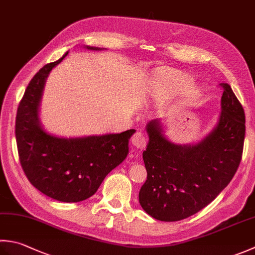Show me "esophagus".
Here are the masks:
<instances>
[{
	"label": "esophagus",
	"mask_w": 255,
	"mask_h": 255,
	"mask_svg": "<svg viewBox=\"0 0 255 255\" xmlns=\"http://www.w3.org/2000/svg\"><path fill=\"white\" fill-rule=\"evenodd\" d=\"M131 142L137 149H143L147 144V138L142 132H136L131 138Z\"/></svg>",
	"instance_id": "1"
}]
</instances>
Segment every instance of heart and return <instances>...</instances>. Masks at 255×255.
<instances>
[{"instance_id":"heart-1","label":"heart","mask_w":255,"mask_h":255,"mask_svg":"<svg viewBox=\"0 0 255 255\" xmlns=\"http://www.w3.org/2000/svg\"><path fill=\"white\" fill-rule=\"evenodd\" d=\"M191 83L192 76L189 73L176 68H163L153 77L149 94L154 99H166L184 91L186 97L191 99L199 94V87Z\"/></svg>"}]
</instances>
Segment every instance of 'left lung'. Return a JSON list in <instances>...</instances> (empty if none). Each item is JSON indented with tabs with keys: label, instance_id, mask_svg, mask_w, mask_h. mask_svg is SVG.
I'll return each instance as SVG.
<instances>
[{
	"label": "left lung",
	"instance_id": "1",
	"mask_svg": "<svg viewBox=\"0 0 255 255\" xmlns=\"http://www.w3.org/2000/svg\"><path fill=\"white\" fill-rule=\"evenodd\" d=\"M221 86L218 123L201 140L174 143L164 136L160 119L146 125L149 141L142 158L147 180L139 191V202L159 221H179L199 212L237 172L246 136V115L230 85Z\"/></svg>",
	"mask_w": 255,
	"mask_h": 255
}]
</instances>
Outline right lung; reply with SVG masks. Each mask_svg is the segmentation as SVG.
Masks as SVG:
<instances>
[{
	"label": "right lung",
	"instance_id": "1",
	"mask_svg": "<svg viewBox=\"0 0 255 255\" xmlns=\"http://www.w3.org/2000/svg\"><path fill=\"white\" fill-rule=\"evenodd\" d=\"M67 54L45 65L29 82L17 108L15 136L19 161L29 182L55 200L79 202L95 194L105 177L126 159L129 139L136 130L76 138L58 137L45 130L39 119L45 83Z\"/></svg>",
	"mask_w": 255,
	"mask_h": 255
}]
</instances>
